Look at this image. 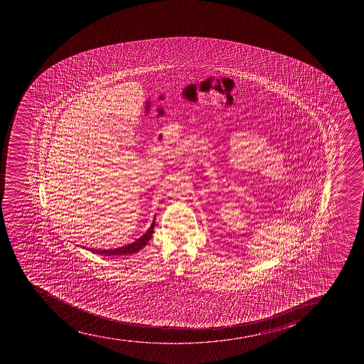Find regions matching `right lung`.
Instances as JSON below:
<instances>
[{
	"label": "right lung",
	"instance_id": "1",
	"mask_svg": "<svg viewBox=\"0 0 364 364\" xmlns=\"http://www.w3.org/2000/svg\"><path fill=\"white\" fill-rule=\"evenodd\" d=\"M154 220H153V223L151 224V227L148 229L147 232L142 235L140 238H137L136 241L133 242V243H130V245H124V247L116 249H105V250H101V249L87 248V250H89V252H96L98 255L103 256H119L135 254V252H139L140 249L144 248V245H147L148 241L151 240V235H153V230H154Z\"/></svg>",
	"mask_w": 364,
	"mask_h": 364
}]
</instances>
